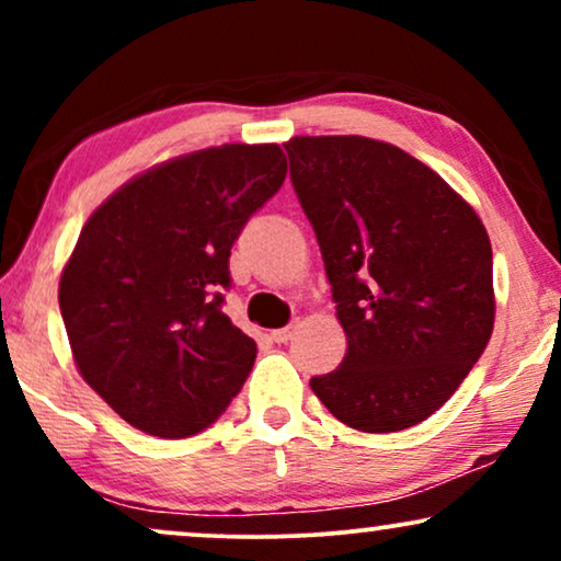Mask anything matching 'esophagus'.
Instances as JSON below:
<instances>
[{"instance_id":"obj_1","label":"esophagus","mask_w":561,"mask_h":561,"mask_svg":"<svg viewBox=\"0 0 561 561\" xmlns=\"http://www.w3.org/2000/svg\"><path fill=\"white\" fill-rule=\"evenodd\" d=\"M271 340L275 344H288L290 340H294V327H283V329H275V332L271 334Z\"/></svg>"}]
</instances>
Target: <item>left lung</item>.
Listing matches in <instances>:
<instances>
[{"label": "left lung", "instance_id": "left-lung-1", "mask_svg": "<svg viewBox=\"0 0 561 561\" xmlns=\"http://www.w3.org/2000/svg\"><path fill=\"white\" fill-rule=\"evenodd\" d=\"M286 152L347 334L342 365L311 378V390L357 432L416 426L449 401L493 334L485 225L390 142L304 135Z\"/></svg>", "mask_w": 561, "mask_h": 561}]
</instances>
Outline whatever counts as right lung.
Returning <instances> with one entry per match:
<instances>
[{
	"label": "right lung",
	"instance_id": "1",
	"mask_svg": "<svg viewBox=\"0 0 561 561\" xmlns=\"http://www.w3.org/2000/svg\"><path fill=\"white\" fill-rule=\"evenodd\" d=\"M278 145L229 142L165 160L83 225L58 283L81 378L129 426L198 434L240 393L257 344L221 311L229 252L280 188Z\"/></svg>",
	"mask_w": 561,
	"mask_h": 561
}]
</instances>
